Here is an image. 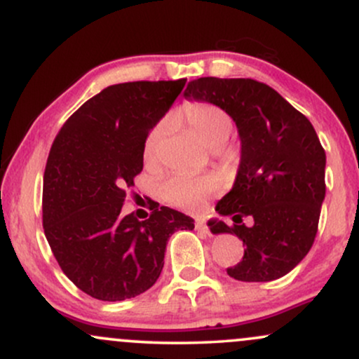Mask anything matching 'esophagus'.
<instances>
[{"mask_svg": "<svg viewBox=\"0 0 359 359\" xmlns=\"http://www.w3.org/2000/svg\"><path fill=\"white\" fill-rule=\"evenodd\" d=\"M196 229H199V231H203V233H208V234H209V229H208V226H205V222H204L203 219L196 221Z\"/></svg>", "mask_w": 359, "mask_h": 359, "instance_id": "1", "label": "esophagus"}]
</instances>
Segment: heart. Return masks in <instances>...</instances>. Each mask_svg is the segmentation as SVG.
Listing matches in <instances>:
<instances>
[{
    "label": "heart",
    "mask_w": 359,
    "mask_h": 359,
    "mask_svg": "<svg viewBox=\"0 0 359 359\" xmlns=\"http://www.w3.org/2000/svg\"><path fill=\"white\" fill-rule=\"evenodd\" d=\"M179 118L185 123V126L189 128L194 137L211 150H217L224 145L233 130V121L229 114L219 106L211 104V102H187L180 109ZM167 128L168 121L163 119L151 128V131L148 133L145 147H143V156L148 163H154L158 156L160 143L165 137ZM226 156L231 158L233 151H226ZM219 189L221 179L217 175H174L162 184L160 192L167 203L179 205V208L196 209L199 208L205 197L217 192Z\"/></svg>",
    "instance_id": "1"
}]
</instances>
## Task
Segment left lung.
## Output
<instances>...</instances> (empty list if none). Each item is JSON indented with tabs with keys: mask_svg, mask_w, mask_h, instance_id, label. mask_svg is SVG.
Listing matches in <instances>:
<instances>
[{
	"mask_svg": "<svg viewBox=\"0 0 359 359\" xmlns=\"http://www.w3.org/2000/svg\"><path fill=\"white\" fill-rule=\"evenodd\" d=\"M185 100L219 106L236 123L241 158L233 189L209 221L212 234H236L246 246L228 269L241 282L277 280L302 262L314 243L325 196V151L314 126L275 89L253 79L201 77ZM245 217L254 219L246 226Z\"/></svg>",
	"mask_w": 359,
	"mask_h": 359,
	"instance_id": "left-lung-1",
	"label": "left lung"
}]
</instances>
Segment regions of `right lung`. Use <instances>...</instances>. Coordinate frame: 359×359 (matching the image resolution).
Listing matches in <instances>:
<instances>
[{"mask_svg":"<svg viewBox=\"0 0 359 359\" xmlns=\"http://www.w3.org/2000/svg\"><path fill=\"white\" fill-rule=\"evenodd\" d=\"M185 81L123 82L102 89L53 140L43 174V231L62 271L82 292L116 302L156 282L168 238L194 219L156 208L123 216L126 187L143 170L145 140Z\"/></svg>","mask_w":359,"mask_h":359,"instance_id":"right-lung-1","label":"right lung"}]
</instances>
